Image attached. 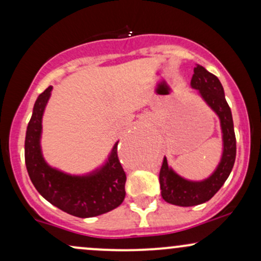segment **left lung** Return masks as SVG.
<instances>
[{
	"mask_svg": "<svg viewBox=\"0 0 261 261\" xmlns=\"http://www.w3.org/2000/svg\"><path fill=\"white\" fill-rule=\"evenodd\" d=\"M191 88L197 89L207 106L217 114L221 122L223 152L216 170L201 181H191L181 178L168 166L164 157L160 172L161 194L164 201L176 206H195L208 201L227 180L236 161V135L230 108L224 98L223 87L215 74L205 67L196 65L194 68Z\"/></svg>",
	"mask_w": 261,
	"mask_h": 261,
	"instance_id": "obj_1",
	"label": "left lung"
}]
</instances>
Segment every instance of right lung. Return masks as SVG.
I'll return each mask as SVG.
<instances>
[{"label":"right lung","mask_w":261,"mask_h":261,"mask_svg":"<svg viewBox=\"0 0 261 261\" xmlns=\"http://www.w3.org/2000/svg\"><path fill=\"white\" fill-rule=\"evenodd\" d=\"M53 87L41 93L33 108L25 134L24 157L29 178L38 193L54 206L87 218L107 214L125 199V174L118 157V142L114 145L103 167L87 175H71L53 168L41 153V119Z\"/></svg>","instance_id":"add662e5"}]
</instances>
